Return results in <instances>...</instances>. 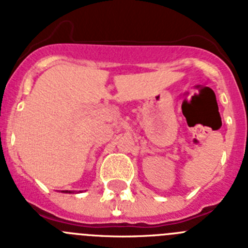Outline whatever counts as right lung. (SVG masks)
<instances>
[{
	"instance_id": "1",
	"label": "right lung",
	"mask_w": 248,
	"mask_h": 248,
	"mask_svg": "<svg viewBox=\"0 0 248 248\" xmlns=\"http://www.w3.org/2000/svg\"><path fill=\"white\" fill-rule=\"evenodd\" d=\"M63 192H71V191H63Z\"/></svg>"
}]
</instances>
